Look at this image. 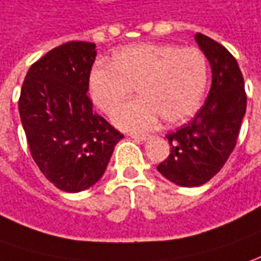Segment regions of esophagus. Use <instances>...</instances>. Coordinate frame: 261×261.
<instances>
[{
	"label": "esophagus",
	"instance_id": "1",
	"mask_svg": "<svg viewBox=\"0 0 261 261\" xmlns=\"http://www.w3.org/2000/svg\"><path fill=\"white\" fill-rule=\"evenodd\" d=\"M130 137L131 138H136V140H141V141H144V140H148V138L151 137L150 134H137V133H130Z\"/></svg>",
	"mask_w": 261,
	"mask_h": 261
}]
</instances>
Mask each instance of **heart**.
Returning a JSON list of instances; mask_svg holds the SVG:
<instances>
[{
	"instance_id": "b5f03b06",
	"label": "heart",
	"mask_w": 261,
	"mask_h": 261,
	"mask_svg": "<svg viewBox=\"0 0 261 261\" xmlns=\"http://www.w3.org/2000/svg\"><path fill=\"white\" fill-rule=\"evenodd\" d=\"M208 81L203 51L171 44H136L118 49L110 63H98L88 77L94 104L111 114L136 88L137 100L114 113L125 130H145L163 118L166 124L189 120L201 104Z\"/></svg>"
}]
</instances>
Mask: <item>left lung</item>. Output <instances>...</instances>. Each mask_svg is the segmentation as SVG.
Listing matches in <instances>:
<instances>
[{"instance_id": "left-lung-1", "label": "left lung", "mask_w": 261, "mask_h": 261, "mask_svg": "<svg viewBox=\"0 0 261 261\" xmlns=\"http://www.w3.org/2000/svg\"><path fill=\"white\" fill-rule=\"evenodd\" d=\"M196 41L212 65V88L196 117L166 136L170 154L157 166L182 187L203 186L223 168L237 144L247 106L243 74L231 53L204 34H196Z\"/></svg>"}]
</instances>
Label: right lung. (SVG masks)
I'll use <instances>...</instances> for the list:
<instances>
[{"instance_id":"add662e5","label":"right lung","mask_w":261,"mask_h":261,"mask_svg":"<svg viewBox=\"0 0 261 261\" xmlns=\"http://www.w3.org/2000/svg\"><path fill=\"white\" fill-rule=\"evenodd\" d=\"M95 56L93 42L70 41L51 49L30 67L18 100L35 164L67 193L98 181L124 137L94 113L87 94Z\"/></svg>"}]
</instances>
